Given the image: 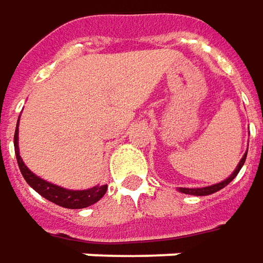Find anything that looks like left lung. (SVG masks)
Instances as JSON below:
<instances>
[{
  "label": "left lung",
  "instance_id": "8db88e82",
  "mask_svg": "<svg viewBox=\"0 0 263 263\" xmlns=\"http://www.w3.org/2000/svg\"><path fill=\"white\" fill-rule=\"evenodd\" d=\"M246 156H248V151L243 154V157H241V160L239 161L237 167L234 168V172H233L227 179L221 180L220 183H214V185H210V186H202V187H177V191H179V192H182V194L195 195V196H206V195H211V194H215V192H218L220 189L226 187V186L229 185L234 177L237 176V173L240 172V168L243 167V164H245V161H246Z\"/></svg>",
  "mask_w": 263,
  "mask_h": 263
}]
</instances>
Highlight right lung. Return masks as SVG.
<instances>
[{
	"instance_id": "add662e5",
	"label": "right lung",
	"mask_w": 263,
	"mask_h": 263,
	"mask_svg": "<svg viewBox=\"0 0 263 263\" xmlns=\"http://www.w3.org/2000/svg\"><path fill=\"white\" fill-rule=\"evenodd\" d=\"M20 121V119H18ZM18 121H17V128L14 134V149H15V157L20 172L23 175L24 180L32 186L33 189L42 195L43 198H46L48 201L53 204L69 208V210H80V208H87L90 205L96 204L97 201H100L103 198V195L107 191V185H96L88 189H81V191H72L67 189L62 186L50 183L48 180L36 176L30 168L24 164L23 159L20 156V149H18Z\"/></svg>"
}]
</instances>
